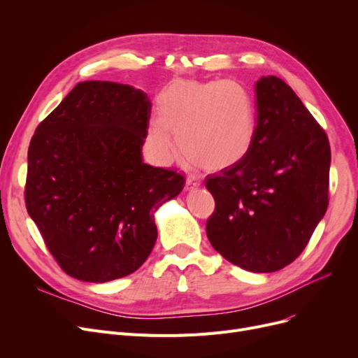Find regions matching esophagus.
Listing matches in <instances>:
<instances>
[{
	"instance_id": "1",
	"label": "esophagus",
	"mask_w": 358,
	"mask_h": 358,
	"mask_svg": "<svg viewBox=\"0 0 358 358\" xmlns=\"http://www.w3.org/2000/svg\"><path fill=\"white\" fill-rule=\"evenodd\" d=\"M199 185H200V181H199V180L187 178V180H185V192H192V190L197 189Z\"/></svg>"
}]
</instances>
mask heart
<instances>
[{
	"mask_svg": "<svg viewBox=\"0 0 358 358\" xmlns=\"http://www.w3.org/2000/svg\"><path fill=\"white\" fill-rule=\"evenodd\" d=\"M158 113L148 142L161 164L176 157L173 131L184 155L208 171L238 165L252 148L255 103L241 81L176 80L159 94Z\"/></svg>",
	"mask_w": 358,
	"mask_h": 358,
	"instance_id": "obj_1",
	"label": "heart"
}]
</instances>
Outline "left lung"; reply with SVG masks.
Returning a JSON list of instances; mask_svg holds the SVG:
<instances>
[{"label":"left lung","instance_id":"left-lung-1","mask_svg":"<svg viewBox=\"0 0 358 358\" xmlns=\"http://www.w3.org/2000/svg\"><path fill=\"white\" fill-rule=\"evenodd\" d=\"M255 104L250 154L204 180L216 203L206 234L232 264L273 273L302 254L327 212L331 148L325 130L283 80L261 77Z\"/></svg>","mask_w":358,"mask_h":358}]
</instances>
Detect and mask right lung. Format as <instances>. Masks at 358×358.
I'll return each mask as SVG.
<instances>
[{
  "mask_svg": "<svg viewBox=\"0 0 358 358\" xmlns=\"http://www.w3.org/2000/svg\"><path fill=\"white\" fill-rule=\"evenodd\" d=\"M150 101L131 85H75L31 138L26 208L71 277L106 283L136 271L157 241L154 213L185 177L142 161Z\"/></svg>",
  "mask_w": 358,
  "mask_h": 358,
  "instance_id": "obj_1",
  "label": "right lung"
}]
</instances>
